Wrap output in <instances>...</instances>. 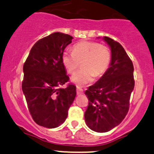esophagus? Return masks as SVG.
<instances>
[{"mask_svg": "<svg viewBox=\"0 0 154 154\" xmlns=\"http://www.w3.org/2000/svg\"><path fill=\"white\" fill-rule=\"evenodd\" d=\"M82 93H83L82 88H81L80 87H78V86H77V94L79 95L82 94Z\"/></svg>", "mask_w": 154, "mask_h": 154, "instance_id": "1", "label": "esophagus"}]
</instances>
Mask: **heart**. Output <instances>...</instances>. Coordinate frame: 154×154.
Wrapping results in <instances>:
<instances>
[{"label": "heart", "mask_w": 154, "mask_h": 154, "mask_svg": "<svg viewBox=\"0 0 154 154\" xmlns=\"http://www.w3.org/2000/svg\"><path fill=\"white\" fill-rule=\"evenodd\" d=\"M111 61V51L105 45L96 42L83 41L75 44L72 53L65 51L61 56V62L66 72L72 75L82 64L79 70L72 77V81L78 86H83L100 77L107 71Z\"/></svg>", "instance_id": "1"}]
</instances>
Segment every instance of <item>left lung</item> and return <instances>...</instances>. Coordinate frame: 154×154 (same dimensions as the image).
Segmentation results:
<instances>
[{"label": "left lung", "instance_id": "left-lung-1", "mask_svg": "<svg viewBox=\"0 0 154 154\" xmlns=\"http://www.w3.org/2000/svg\"><path fill=\"white\" fill-rule=\"evenodd\" d=\"M103 40L111 48L110 66L85 93L89 100L85 120L88 128L98 132L109 131L122 122L135 86L133 64L124 48L109 37Z\"/></svg>", "mask_w": 154, "mask_h": 154}]
</instances>
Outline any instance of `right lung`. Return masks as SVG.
Masks as SVG:
<instances>
[{
	"instance_id": "add662e5",
	"label": "right lung",
	"mask_w": 154,
	"mask_h": 154,
	"mask_svg": "<svg viewBox=\"0 0 154 154\" xmlns=\"http://www.w3.org/2000/svg\"><path fill=\"white\" fill-rule=\"evenodd\" d=\"M72 38L54 32L40 39L23 66L22 88L28 109L33 120L44 128H55L64 122L77 94L74 85L61 88L69 80L61 56Z\"/></svg>"
}]
</instances>
